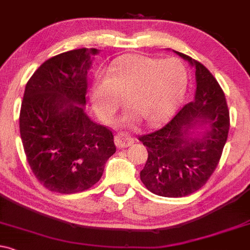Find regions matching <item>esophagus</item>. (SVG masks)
<instances>
[{"label": "esophagus", "mask_w": 250, "mask_h": 250, "mask_svg": "<svg viewBox=\"0 0 250 250\" xmlns=\"http://www.w3.org/2000/svg\"><path fill=\"white\" fill-rule=\"evenodd\" d=\"M133 142H135V139L126 132H119L115 136V144H117L118 147L130 146Z\"/></svg>", "instance_id": "34e87169"}]
</instances>
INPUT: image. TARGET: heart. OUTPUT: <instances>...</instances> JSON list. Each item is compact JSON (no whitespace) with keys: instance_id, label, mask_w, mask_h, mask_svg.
I'll list each match as a JSON object with an SVG mask.
<instances>
[{"instance_id":"obj_1","label":"heart","mask_w":250,"mask_h":250,"mask_svg":"<svg viewBox=\"0 0 250 250\" xmlns=\"http://www.w3.org/2000/svg\"><path fill=\"white\" fill-rule=\"evenodd\" d=\"M186 85V66L178 58L126 56L112 64L108 74L98 76L92 100L96 113L106 122L127 96L132 108L124 122H133L141 115L147 123H158L180 104Z\"/></svg>"}]
</instances>
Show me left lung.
Wrapping results in <instances>:
<instances>
[{
	"label": "left lung",
	"mask_w": 250,
	"mask_h": 250,
	"mask_svg": "<svg viewBox=\"0 0 250 250\" xmlns=\"http://www.w3.org/2000/svg\"><path fill=\"white\" fill-rule=\"evenodd\" d=\"M195 69L194 99L154 132L139 136L147 160L141 180L161 197H185L206 184L221 160L230 127L229 109L221 85L200 62L174 51ZM205 125L204 134L194 135Z\"/></svg>",
	"instance_id": "left-lung-1"
}]
</instances>
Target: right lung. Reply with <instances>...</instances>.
Instances as JSON below:
<instances>
[{"label":"right lung","instance_id":"1","mask_svg":"<svg viewBox=\"0 0 250 250\" xmlns=\"http://www.w3.org/2000/svg\"><path fill=\"white\" fill-rule=\"evenodd\" d=\"M96 49H77L45 61L28 80L20 135L32 171L51 192L71 194L101 179L115 152L113 133L85 114L88 71Z\"/></svg>","mask_w":250,"mask_h":250}]
</instances>
